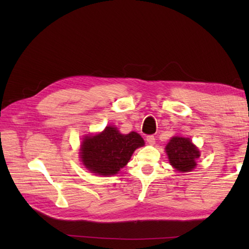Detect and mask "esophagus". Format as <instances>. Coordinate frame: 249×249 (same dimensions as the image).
Wrapping results in <instances>:
<instances>
[{
  "instance_id": "obj_1",
  "label": "esophagus",
  "mask_w": 249,
  "mask_h": 249,
  "mask_svg": "<svg viewBox=\"0 0 249 249\" xmlns=\"http://www.w3.org/2000/svg\"><path fill=\"white\" fill-rule=\"evenodd\" d=\"M146 141H147V142H148V144L154 145L155 142H156V138H155L154 135H148V136L146 137Z\"/></svg>"
}]
</instances>
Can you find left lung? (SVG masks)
Segmentation results:
<instances>
[{
    "instance_id": "1",
    "label": "left lung",
    "mask_w": 249,
    "mask_h": 249,
    "mask_svg": "<svg viewBox=\"0 0 249 249\" xmlns=\"http://www.w3.org/2000/svg\"><path fill=\"white\" fill-rule=\"evenodd\" d=\"M169 161L178 171H191L196 166V160L200 157V151L192 144L190 138L175 136L166 146Z\"/></svg>"
}]
</instances>
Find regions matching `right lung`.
I'll list each match as a JSON object with an SVG mask.
<instances>
[{
  "instance_id": "1",
  "label": "right lung",
  "mask_w": 249,
  "mask_h": 249,
  "mask_svg": "<svg viewBox=\"0 0 249 249\" xmlns=\"http://www.w3.org/2000/svg\"><path fill=\"white\" fill-rule=\"evenodd\" d=\"M140 134H121L116 127L107 126L101 134L87 136L81 145L83 165L93 174L112 176L122 169L135 149L144 145Z\"/></svg>"
}]
</instances>
